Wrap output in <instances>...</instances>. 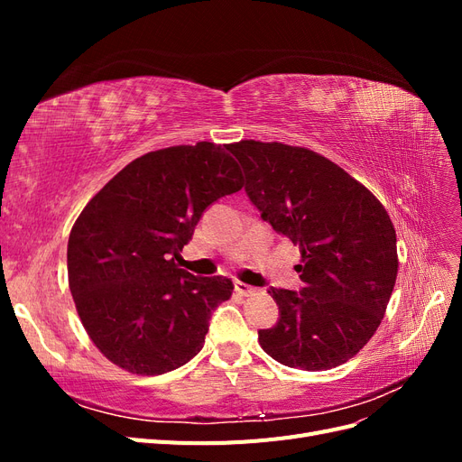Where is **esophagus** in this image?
<instances>
[{
  "label": "esophagus",
  "instance_id": "1",
  "mask_svg": "<svg viewBox=\"0 0 462 462\" xmlns=\"http://www.w3.org/2000/svg\"><path fill=\"white\" fill-rule=\"evenodd\" d=\"M256 289L254 287H250L248 283H243V282H235V292L236 295H241V297H250L253 295Z\"/></svg>",
  "mask_w": 462,
  "mask_h": 462
}]
</instances>
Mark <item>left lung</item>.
Segmentation results:
<instances>
[{"mask_svg": "<svg viewBox=\"0 0 462 462\" xmlns=\"http://www.w3.org/2000/svg\"><path fill=\"white\" fill-rule=\"evenodd\" d=\"M250 202L263 221L299 245L300 291L270 287L279 319L260 346L289 368L341 366L382 324L397 279V236L385 208L339 165L282 143L241 141Z\"/></svg>", "mask_w": 462, "mask_h": 462, "instance_id": "1", "label": "left lung"}]
</instances>
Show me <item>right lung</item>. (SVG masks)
I'll return each instance as SVG.
<instances>
[{
    "label": "right lung",
    "mask_w": 462,
    "mask_h": 462,
    "mask_svg": "<svg viewBox=\"0 0 462 462\" xmlns=\"http://www.w3.org/2000/svg\"><path fill=\"white\" fill-rule=\"evenodd\" d=\"M226 146L136 158L82 209L69 235V289L92 343L119 368L160 375L200 353L227 277L179 268L204 209L243 189Z\"/></svg>",
    "instance_id": "right-lung-1"
}]
</instances>
